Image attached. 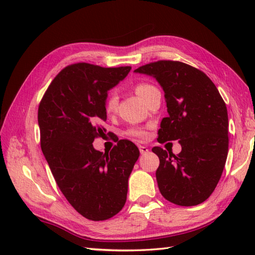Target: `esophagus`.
Listing matches in <instances>:
<instances>
[{"label": "esophagus", "instance_id": "1", "mask_svg": "<svg viewBox=\"0 0 255 255\" xmlns=\"http://www.w3.org/2000/svg\"><path fill=\"white\" fill-rule=\"evenodd\" d=\"M148 148L146 147V146H139V152H140V154H146V153H148Z\"/></svg>", "mask_w": 255, "mask_h": 255}]
</instances>
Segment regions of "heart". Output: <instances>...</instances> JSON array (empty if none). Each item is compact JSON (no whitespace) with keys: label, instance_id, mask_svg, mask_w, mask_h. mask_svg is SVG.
<instances>
[{"label":"heart","instance_id":"1","mask_svg":"<svg viewBox=\"0 0 255 255\" xmlns=\"http://www.w3.org/2000/svg\"><path fill=\"white\" fill-rule=\"evenodd\" d=\"M156 88L148 83H138L135 86V91L138 97H139L141 100H145V98L148 96V94L155 90ZM103 107H105V111L108 115H112L116 112L118 107V98L115 93H109L106 98L105 103H103ZM127 133L129 136L139 138V139H145L147 137V132H146L144 129L141 128H130L128 129Z\"/></svg>","mask_w":255,"mask_h":255}]
</instances>
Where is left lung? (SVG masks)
<instances>
[{"label":"left lung","mask_w":255,"mask_h":255,"mask_svg":"<svg viewBox=\"0 0 255 255\" xmlns=\"http://www.w3.org/2000/svg\"><path fill=\"white\" fill-rule=\"evenodd\" d=\"M162 86L169 116L162 119L158 143L179 140L174 155L153 147L159 158L156 180L162 196L179 206L208 199L221 179L228 153L227 108L204 72L176 60H158L138 67ZM169 150V149H167Z\"/></svg>","instance_id":"8db88e82"}]
</instances>
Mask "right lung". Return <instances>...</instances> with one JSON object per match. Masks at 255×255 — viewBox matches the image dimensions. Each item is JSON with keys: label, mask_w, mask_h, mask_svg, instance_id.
<instances>
[{"label": "right lung", "mask_w": 255, "mask_h": 255, "mask_svg": "<svg viewBox=\"0 0 255 255\" xmlns=\"http://www.w3.org/2000/svg\"><path fill=\"white\" fill-rule=\"evenodd\" d=\"M130 70L72 64L56 75L38 108L41 150L56 183L73 208L90 221H106L123 209L128 178L139 157L128 139L119 140L110 153L92 145L106 131L108 91Z\"/></svg>", "instance_id": "add662e5"}]
</instances>
